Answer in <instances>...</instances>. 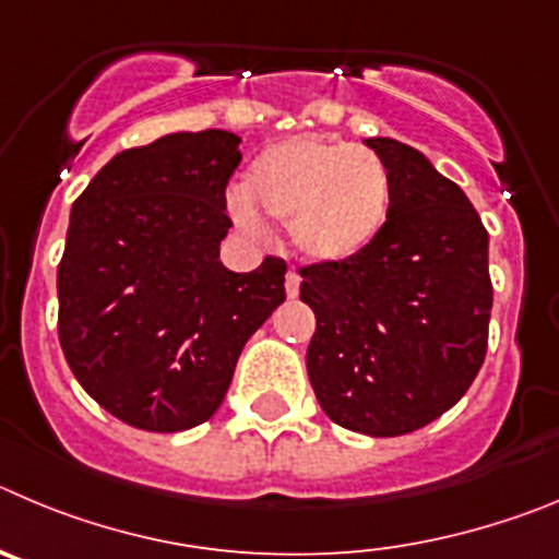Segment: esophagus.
I'll return each mask as SVG.
<instances>
[{"mask_svg":"<svg viewBox=\"0 0 559 559\" xmlns=\"http://www.w3.org/2000/svg\"><path fill=\"white\" fill-rule=\"evenodd\" d=\"M298 292H300V275L295 273V270H289V273H286V295H289V298H298Z\"/></svg>","mask_w":559,"mask_h":559,"instance_id":"1","label":"esophagus"}]
</instances>
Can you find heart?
I'll use <instances>...</instances> for the list:
<instances>
[{"instance_id":"b5f03b06","label":"heart","mask_w":559,"mask_h":559,"mask_svg":"<svg viewBox=\"0 0 559 559\" xmlns=\"http://www.w3.org/2000/svg\"><path fill=\"white\" fill-rule=\"evenodd\" d=\"M392 175L367 147L340 139L292 135L267 144L248 164L242 192L228 194V214L250 236L273 217L289 223L292 245L317 264L365 253L384 230Z\"/></svg>"}]
</instances>
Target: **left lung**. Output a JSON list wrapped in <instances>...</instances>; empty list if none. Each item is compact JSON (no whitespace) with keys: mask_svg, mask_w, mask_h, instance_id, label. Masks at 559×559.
<instances>
[{"mask_svg":"<svg viewBox=\"0 0 559 559\" xmlns=\"http://www.w3.org/2000/svg\"><path fill=\"white\" fill-rule=\"evenodd\" d=\"M392 175L384 230L361 255L300 270L317 317L306 370L342 429L399 437L465 395L487 350V230L420 150L365 139Z\"/></svg>","mask_w":559,"mask_h":559,"instance_id":"8db88e82","label":"left lung"}]
</instances>
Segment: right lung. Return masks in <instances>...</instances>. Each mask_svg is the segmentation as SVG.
Segmentation results:
<instances>
[{"label":"right lung","mask_w":559,"mask_h":559,"mask_svg":"<svg viewBox=\"0 0 559 559\" xmlns=\"http://www.w3.org/2000/svg\"><path fill=\"white\" fill-rule=\"evenodd\" d=\"M228 130L122 150L74 200L58 267L60 348L103 409L144 431H186L223 404L245 342L286 300L281 259L219 261Z\"/></svg>","instance_id":"obj_1"}]
</instances>
